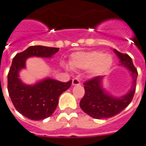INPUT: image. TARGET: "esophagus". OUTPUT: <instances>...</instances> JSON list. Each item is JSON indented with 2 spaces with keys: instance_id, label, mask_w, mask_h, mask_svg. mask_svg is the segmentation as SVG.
Listing matches in <instances>:
<instances>
[{
  "instance_id": "34e87169",
  "label": "esophagus",
  "mask_w": 146,
  "mask_h": 146,
  "mask_svg": "<svg viewBox=\"0 0 146 146\" xmlns=\"http://www.w3.org/2000/svg\"><path fill=\"white\" fill-rule=\"evenodd\" d=\"M72 85H80V82L78 79H73L72 81Z\"/></svg>"
}]
</instances>
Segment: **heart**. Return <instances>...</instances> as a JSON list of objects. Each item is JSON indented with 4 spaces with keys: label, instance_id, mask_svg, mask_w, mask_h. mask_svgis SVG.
I'll return each instance as SVG.
<instances>
[{
    "label": "heart",
    "instance_id": "heart-1",
    "mask_svg": "<svg viewBox=\"0 0 146 146\" xmlns=\"http://www.w3.org/2000/svg\"><path fill=\"white\" fill-rule=\"evenodd\" d=\"M113 64L112 56L101 51L79 52L72 54L70 66L73 69H89L91 77H98L106 74ZM67 68L68 67H66Z\"/></svg>",
    "mask_w": 146,
    "mask_h": 146
}]
</instances>
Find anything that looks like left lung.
I'll return each instance as SVG.
<instances>
[{
	"instance_id": "8db88e82",
	"label": "left lung",
	"mask_w": 146,
	"mask_h": 146,
	"mask_svg": "<svg viewBox=\"0 0 146 146\" xmlns=\"http://www.w3.org/2000/svg\"><path fill=\"white\" fill-rule=\"evenodd\" d=\"M113 52L119 59L118 66L130 71L132 83L128 92L119 97L112 95L104 88L105 76L95 77L84 83L85 96L79 103V106L86 114L97 119L110 118L120 113L132 101L136 90L138 73L132 59L128 54H122L115 48Z\"/></svg>"
}]
</instances>
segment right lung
Instances as JSON below:
<instances>
[{
    "instance_id": "add662e5",
    "label": "right lung",
    "mask_w": 146,
    "mask_h": 146,
    "mask_svg": "<svg viewBox=\"0 0 146 146\" xmlns=\"http://www.w3.org/2000/svg\"><path fill=\"white\" fill-rule=\"evenodd\" d=\"M58 50L59 48L32 46L13 59L7 76L9 95L18 112L29 119L42 120L52 115L58 106L59 96L70 87L72 80L61 82L46 77L28 85L20 79V71L25 69L29 58H51Z\"/></svg>"
}]
</instances>
